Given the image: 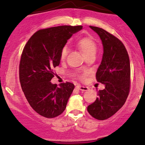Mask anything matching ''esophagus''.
<instances>
[{
    "label": "esophagus",
    "instance_id": "esophagus-1",
    "mask_svg": "<svg viewBox=\"0 0 145 145\" xmlns=\"http://www.w3.org/2000/svg\"><path fill=\"white\" fill-rule=\"evenodd\" d=\"M77 87L79 88L80 91H86L89 90V88L87 86H81V85H78Z\"/></svg>",
    "mask_w": 145,
    "mask_h": 145
}]
</instances>
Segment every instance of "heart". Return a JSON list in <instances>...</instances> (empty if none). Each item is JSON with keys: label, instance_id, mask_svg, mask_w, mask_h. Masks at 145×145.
<instances>
[{"label": "heart", "instance_id": "obj_1", "mask_svg": "<svg viewBox=\"0 0 145 145\" xmlns=\"http://www.w3.org/2000/svg\"><path fill=\"white\" fill-rule=\"evenodd\" d=\"M77 47H79L80 51L82 52L84 57L90 56L91 54H95L96 52V44L93 40L89 38H83L77 42ZM68 50L67 47H63L61 51L60 59L61 60H64L66 58L68 54ZM78 77L80 78H84V74H79Z\"/></svg>", "mask_w": 145, "mask_h": 145}]
</instances>
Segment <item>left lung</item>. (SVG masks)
<instances>
[{
  "mask_svg": "<svg viewBox=\"0 0 145 145\" xmlns=\"http://www.w3.org/2000/svg\"><path fill=\"white\" fill-rule=\"evenodd\" d=\"M98 33L103 45L102 61L96 72V80L105 85L98 91V98L87 111L98 120L111 117L124 105L129 93L131 65L127 50L117 37L101 28L90 26Z\"/></svg>",
  "mask_w": 145,
  "mask_h": 145,
  "instance_id": "8db88e82",
  "label": "left lung"
}]
</instances>
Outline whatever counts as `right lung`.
Masks as SVG:
<instances>
[{
  "label": "right lung",
  "mask_w": 145,
  "mask_h": 145,
  "mask_svg": "<svg viewBox=\"0 0 145 145\" xmlns=\"http://www.w3.org/2000/svg\"><path fill=\"white\" fill-rule=\"evenodd\" d=\"M82 26H60L41 29L25 45L19 63V80L28 103L40 115L54 118L63 112L74 85L53 84L54 69L60 63L61 51Z\"/></svg>",
  "instance_id": "obj_1"
}]
</instances>
